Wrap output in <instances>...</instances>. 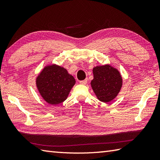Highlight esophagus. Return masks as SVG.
Masks as SVG:
<instances>
[{"label":"esophagus","instance_id":"esophagus-1","mask_svg":"<svg viewBox=\"0 0 160 160\" xmlns=\"http://www.w3.org/2000/svg\"><path fill=\"white\" fill-rule=\"evenodd\" d=\"M87 83V80H84L82 81H80V84H86Z\"/></svg>","mask_w":160,"mask_h":160}]
</instances>
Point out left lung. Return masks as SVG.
Returning <instances> with one entry per match:
<instances>
[{"label": "left lung", "instance_id": "left-lung-1", "mask_svg": "<svg viewBox=\"0 0 160 160\" xmlns=\"http://www.w3.org/2000/svg\"><path fill=\"white\" fill-rule=\"evenodd\" d=\"M93 79L91 85L97 98L108 103L118 96L122 89L123 80L118 69L107 64L93 68Z\"/></svg>", "mask_w": 160, "mask_h": 160}]
</instances>
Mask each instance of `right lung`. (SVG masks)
<instances>
[{
    "label": "right lung",
    "instance_id": "add662e5",
    "mask_svg": "<svg viewBox=\"0 0 160 160\" xmlns=\"http://www.w3.org/2000/svg\"><path fill=\"white\" fill-rule=\"evenodd\" d=\"M76 84L73 76L64 67L47 64L36 78L37 89L43 100L50 104H58L65 100Z\"/></svg>",
    "mask_w": 160,
    "mask_h": 160
}]
</instances>
